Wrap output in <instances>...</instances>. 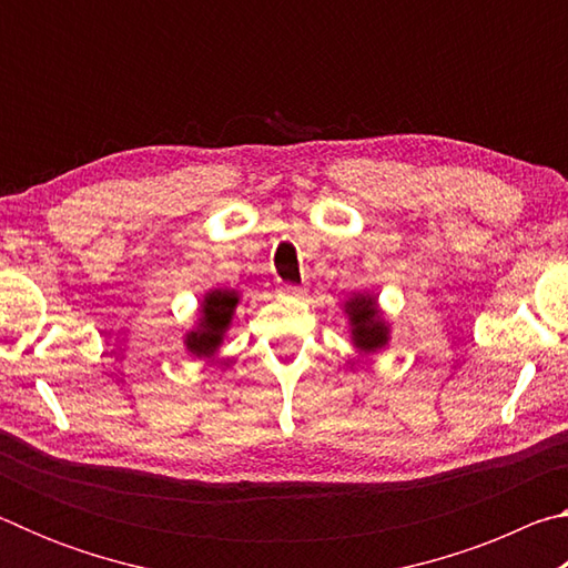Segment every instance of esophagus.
I'll return each mask as SVG.
<instances>
[{
	"label": "esophagus",
	"mask_w": 568,
	"mask_h": 568,
	"mask_svg": "<svg viewBox=\"0 0 568 568\" xmlns=\"http://www.w3.org/2000/svg\"><path fill=\"white\" fill-rule=\"evenodd\" d=\"M281 291L285 293V295H293V297H301L305 291H303V287H297V285H283L281 287Z\"/></svg>",
	"instance_id": "obj_1"
}]
</instances>
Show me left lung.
Segmentation results:
<instances>
[{
  "label": "left lung",
  "mask_w": 568,
  "mask_h": 568,
  "mask_svg": "<svg viewBox=\"0 0 568 568\" xmlns=\"http://www.w3.org/2000/svg\"><path fill=\"white\" fill-rule=\"evenodd\" d=\"M341 307L348 318V333L355 351L361 355H376L386 348L390 343V323L381 311L376 293H351Z\"/></svg>",
  "instance_id": "obj_1"
}]
</instances>
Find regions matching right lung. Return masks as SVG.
Returning <instances> with one entry per match:
<instances>
[{
	"mask_svg": "<svg viewBox=\"0 0 568 568\" xmlns=\"http://www.w3.org/2000/svg\"><path fill=\"white\" fill-rule=\"evenodd\" d=\"M240 297H243V293L235 291V287H210V291L200 297L197 321L185 335H182V343H185V351L192 358H215L220 345L225 341V333L230 331V325H233Z\"/></svg>",
	"mask_w": 568,
	"mask_h": 568,
	"instance_id": "obj_1",
	"label": "right lung"
}]
</instances>
